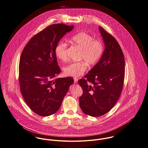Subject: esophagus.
Returning <instances> with one entry per match:
<instances>
[{"mask_svg": "<svg viewBox=\"0 0 148 148\" xmlns=\"http://www.w3.org/2000/svg\"><path fill=\"white\" fill-rule=\"evenodd\" d=\"M74 82L76 83L77 82H78V79L77 78H74Z\"/></svg>", "mask_w": 148, "mask_h": 148, "instance_id": "34e87169", "label": "esophagus"}]
</instances>
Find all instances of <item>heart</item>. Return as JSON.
<instances>
[{
	"label": "heart",
	"mask_w": 148,
	"mask_h": 148,
	"mask_svg": "<svg viewBox=\"0 0 148 148\" xmlns=\"http://www.w3.org/2000/svg\"><path fill=\"white\" fill-rule=\"evenodd\" d=\"M70 42L80 49L78 62H73L64 68L65 75L73 77H79L82 75L89 66L95 65L100 59L103 52V46L99 40L94 39L93 37L86 32H80L75 34L70 39ZM67 45L61 41L55 47L56 57L62 61L67 59Z\"/></svg>",
	"instance_id": "b5f03b06"
}]
</instances>
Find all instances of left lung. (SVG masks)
Segmentation results:
<instances>
[{"label":"left lung","mask_w":148,"mask_h":148,"mask_svg":"<svg viewBox=\"0 0 148 148\" xmlns=\"http://www.w3.org/2000/svg\"><path fill=\"white\" fill-rule=\"evenodd\" d=\"M99 30L105 44L103 53L85 79L78 81L83 90L80 108L84 113L95 117L113 108L122 91L125 74V57L119 43L102 27Z\"/></svg>","instance_id":"left-lung-1"}]
</instances>
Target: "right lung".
Here are the masks:
<instances>
[{
	"label": "right lung",
	"mask_w": 148,
	"mask_h": 148,
	"mask_svg": "<svg viewBox=\"0 0 148 148\" xmlns=\"http://www.w3.org/2000/svg\"><path fill=\"white\" fill-rule=\"evenodd\" d=\"M74 26L51 25L34 36L25 47L19 64V83L23 98L39 115L55 114L73 84L71 77L57 78L61 72L55 47Z\"/></svg>",
	"instance_id": "obj_1"
}]
</instances>
